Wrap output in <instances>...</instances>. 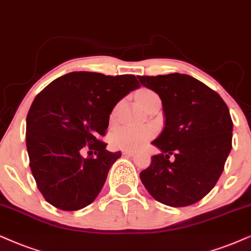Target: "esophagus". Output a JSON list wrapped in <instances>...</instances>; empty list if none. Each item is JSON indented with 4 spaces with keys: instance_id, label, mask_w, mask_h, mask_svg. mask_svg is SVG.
<instances>
[{
    "instance_id": "34e87169",
    "label": "esophagus",
    "mask_w": 251,
    "mask_h": 251,
    "mask_svg": "<svg viewBox=\"0 0 251 251\" xmlns=\"http://www.w3.org/2000/svg\"><path fill=\"white\" fill-rule=\"evenodd\" d=\"M123 155H126V156H133L134 155V151H123Z\"/></svg>"
}]
</instances>
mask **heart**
I'll return each instance as SVG.
<instances>
[{
	"label": "heart",
	"instance_id": "obj_1",
	"mask_svg": "<svg viewBox=\"0 0 251 251\" xmlns=\"http://www.w3.org/2000/svg\"><path fill=\"white\" fill-rule=\"evenodd\" d=\"M156 96L151 90H141L136 94V100L142 109L147 105L151 98ZM154 135L153 128L136 127V126H124L119 128L112 136V144L116 148L125 149V151H136L141 148L146 142L151 140Z\"/></svg>",
	"mask_w": 251,
	"mask_h": 251
}]
</instances>
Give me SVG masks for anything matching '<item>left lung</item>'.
<instances>
[{
    "instance_id": "obj_1",
    "label": "left lung",
    "mask_w": 251,
    "mask_h": 251,
    "mask_svg": "<svg viewBox=\"0 0 251 251\" xmlns=\"http://www.w3.org/2000/svg\"><path fill=\"white\" fill-rule=\"evenodd\" d=\"M138 78L160 96L166 117L162 133L151 142L161 153L141 171V182L164 205L195 204L214 188L231 149L228 106L220 95L190 75Z\"/></svg>"
}]
</instances>
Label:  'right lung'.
<instances>
[{"instance_id": "obj_1", "label": "right lung", "mask_w": 251, "mask_h": 251, "mask_svg": "<svg viewBox=\"0 0 251 251\" xmlns=\"http://www.w3.org/2000/svg\"><path fill=\"white\" fill-rule=\"evenodd\" d=\"M140 87L134 75L72 72L34 98L26 117L30 168L45 201L62 211L91 204L122 156L100 141L113 107ZM89 149L93 157L83 158Z\"/></svg>"}]
</instances>
